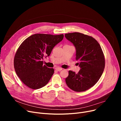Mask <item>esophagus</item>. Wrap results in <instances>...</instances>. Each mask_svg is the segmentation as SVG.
I'll list each match as a JSON object with an SVG mask.
<instances>
[{
    "label": "esophagus",
    "mask_w": 121,
    "mask_h": 121,
    "mask_svg": "<svg viewBox=\"0 0 121 121\" xmlns=\"http://www.w3.org/2000/svg\"><path fill=\"white\" fill-rule=\"evenodd\" d=\"M55 69L57 71H61V70H62V69H63L61 68H59V67H56V68H55Z\"/></svg>",
    "instance_id": "1"
}]
</instances>
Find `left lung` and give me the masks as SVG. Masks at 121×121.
Segmentation results:
<instances>
[{"label": "left lung", "mask_w": 121, "mask_h": 121, "mask_svg": "<svg viewBox=\"0 0 121 121\" xmlns=\"http://www.w3.org/2000/svg\"><path fill=\"white\" fill-rule=\"evenodd\" d=\"M65 36L75 48V59L80 67L77 73L69 71L66 83L75 92L85 91L96 84L103 73L105 59L103 50L91 36L79 32L65 34Z\"/></svg>", "instance_id": "8db88e82"}]
</instances>
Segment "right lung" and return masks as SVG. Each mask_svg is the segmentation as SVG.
Wrapping results in <instances>:
<instances>
[{"label": "right lung", "mask_w": 121, "mask_h": 121, "mask_svg": "<svg viewBox=\"0 0 121 121\" xmlns=\"http://www.w3.org/2000/svg\"><path fill=\"white\" fill-rule=\"evenodd\" d=\"M63 38V34H35L22 43L17 51L14 63L16 73L25 85L38 89L47 84L54 69L43 65L42 60L50 55Z\"/></svg>", "instance_id": "1"}]
</instances>
